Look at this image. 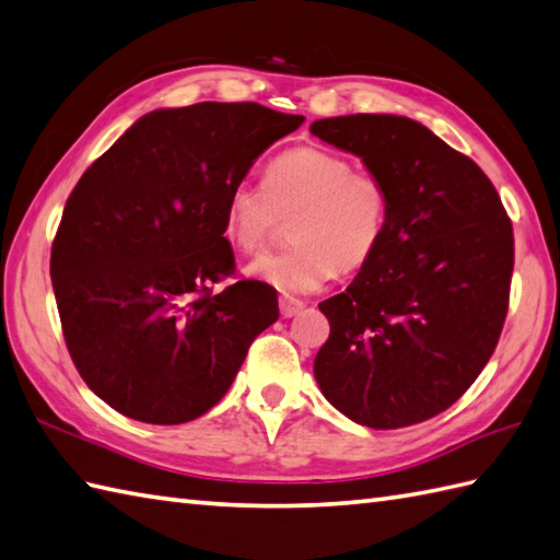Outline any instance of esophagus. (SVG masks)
<instances>
[{
	"label": "esophagus",
	"instance_id": "34e87169",
	"mask_svg": "<svg viewBox=\"0 0 560 560\" xmlns=\"http://www.w3.org/2000/svg\"><path fill=\"white\" fill-rule=\"evenodd\" d=\"M304 308V302L292 300V296H280V314L282 318H292Z\"/></svg>",
	"mask_w": 560,
	"mask_h": 560
}]
</instances>
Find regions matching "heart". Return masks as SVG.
Wrapping results in <instances>:
<instances>
[{
	"instance_id": "1",
	"label": "heart",
	"mask_w": 560,
	"mask_h": 560,
	"mask_svg": "<svg viewBox=\"0 0 560 560\" xmlns=\"http://www.w3.org/2000/svg\"><path fill=\"white\" fill-rule=\"evenodd\" d=\"M390 206V186L376 172L352 170L345 155L302 145L272 158L260 186H232L222 234L242 254H258L292 218V246L254 260L248 276L296 296L320 290L335 270L369 266L388 230Z\"/></svg>"
}]
</instances>
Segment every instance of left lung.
<instances>
[{"instance_id":"obj_1","label":"left lung","mask_w":560,"mask_h":560,"mask_svg":"<svg viewBox=\"0 0 560 560\" xmlns=\"http://www.w3.org/2000/svg\"><path fill=\"white\" fill-rule=\"evenodd\" d=\"M390 186L388 230L342 294L320 302L330 338L314 362L326 400L369 429L441 415L499 345L515 264L491 179L419 121L350 115L312 124Z\"/></svg>"}]
</instances>
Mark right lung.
<instances>
[{
    "mask_svg": "<svg viewBox=\"0 0 560 560\" xmlns=\"http://www.w3.org/2000/svg\"><path fill=\"white\" fill-rule=\"evenodd\" d=\"M258 103L155 109L83 172L49 256L67 350L124 417L184 424L215 407L278 292L232 278L222 208L254 160L302 127Z\"/></svg>",
    "mask_w": 560,
    "mask_h": 560,
    "instance_id": "1",
    "label": "right lung"
}]
</instances>
